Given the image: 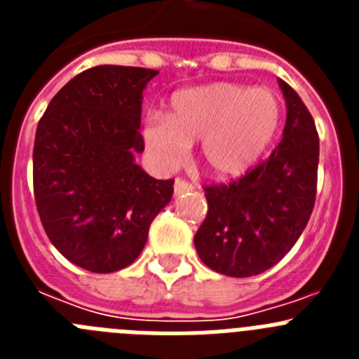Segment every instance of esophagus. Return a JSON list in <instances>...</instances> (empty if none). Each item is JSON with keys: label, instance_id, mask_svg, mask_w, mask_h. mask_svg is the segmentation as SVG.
<instances>
[{"label": "esophagus", "instance_id": "34e87169", "mask_svg": "<svg viewBox=\"0 0 359 359\" xmlns=\"http://www.w3.org/2000/svg\"><path fill=\"white\" fill-rule=\"evenodd\" d=\"M194 189V185L190 182H187V180H183V177H176V182H174V194L180 196L183 194V192H189V190Z\"/></svg>", "mask_w": 359, "mask_h": 359}]
</instances>
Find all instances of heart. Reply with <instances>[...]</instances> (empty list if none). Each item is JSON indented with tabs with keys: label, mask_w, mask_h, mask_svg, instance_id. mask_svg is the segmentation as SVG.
<instances>
[{
	"label": "heart",
	"mask_w": 359,
	"mask_h": 359,
	"mask_svg": "<svg viewBox=\"0 0 359 359\" xmlns=\"http://www.w3.org/2000/svg\"><path fill=\"white\" fill-rule=\"evenodd\" d=\"M278 120L280 104L269 90L214 82L174 95L167 118L158 113L147 116L144 138L169 169L182 165L189 144L199 140L205 167L230 177L255 163L275 136Z\"/></svg>",
	"instance_id": "obj_1"
}]
</instances>
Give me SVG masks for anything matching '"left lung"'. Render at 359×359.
Returning <instances> with one entry per match:
<instances>
[{
    "label": "left lung",
    "mask_w": 359,
    "mask_h": 359,
    "mask_svg": "<svg viewBox=\"0 0 359 359\" xmlns=\"http://www.w3.org/2000/svg\"><path fill=\"white\" fill-rule=\"evenodd\" d=\"M287 118L268 160L228 183L205 185L208 212L194 244L210 269L252 277L277 264L306 228L315 207L320 140L309 109L287 82Z\"/></svg>",
    "instance_id": "1"
}]
</instances>
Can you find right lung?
I'll return each instance as SVG.
<instances>
[{
  "label": "right lung",
  "instance_id": "right-lung-1",
  "mask_svg": "<svg viewBox=\"0 0 359 359\" xmlns=\"http://www.w3.org/2000/svg\"><path fill=\"white\" fill-rule=\"evenodd\" d=\"M156 69L102 65L50 100L34 142V196L52 244L69 262L113 273L138 259L174 180L135 163L144 151L142 91Z\"/></svg>",
  "mask_w": 359,
  "mask_h": 359
}]
</instances>
